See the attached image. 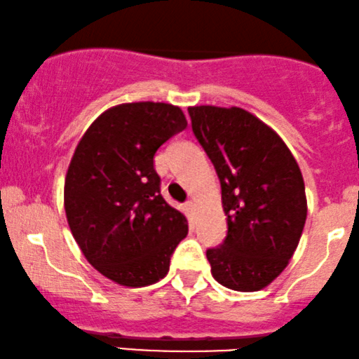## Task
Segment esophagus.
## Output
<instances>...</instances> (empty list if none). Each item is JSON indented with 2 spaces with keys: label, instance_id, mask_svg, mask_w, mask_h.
Wrapping results in <instances>:
<instances>
[{
  "label": "esophagus",
  "instance_id": "1",
  "mask_svg": "<svg viewBox=\"0 0 359 359\" xmlns=\"http://www.w3.org/2000/svg\"><path fill=\"white\" fill-rule=\"evenodd\" d=\"M184 206H187L188 212H195V210H196V203H195V200H188L187 203H184Z\"/></svg>",
  "mask_w": 359,
  "mask_h": 359
}]
</instances>
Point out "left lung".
<instances>
[{"mask_svg":"<svg viewBox=\"0 0 359 359\" xmlns=\"http://www.w3.org/2000/svg\"><path fill=\"white\" fill-rule=\"evenodd\" d=\"M198 142L222 184L229 231L206 259L218 284L267 287L287 267L307 217L299 164L276 130L240 107H188Z\"/></svg>","mask_w":359,"mask_h":359,"instance_id":"8db88e82","label":"left lung"}]
</instances>
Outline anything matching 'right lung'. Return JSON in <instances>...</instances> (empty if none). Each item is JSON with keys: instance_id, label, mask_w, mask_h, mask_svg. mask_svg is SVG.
Wrapping results in <instances>:
<instances>
[{"instance_id": "right-lung-1", "label": "right lung", "mask_w": 359, "mask_h": 359, "mask_svg": "<svg viewBox=\"0 0 359 359\" xmlns=\"http://www.w3.org/2000/svg\"><path fill=\"white\" fill-rule=\"evenodd\" d=\"M188 126L164 102L107 109L79 141L65 176L67 222L88 264L126 287L163 279L188 220L161 196L154 154Z\"/></svg>"}]
</instances>
